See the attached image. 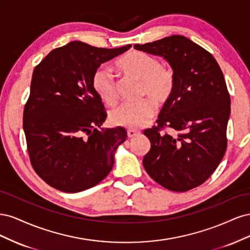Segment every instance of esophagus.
<instances>
[{"instance_id": "1", "label": "esophagus", "mask_w": 250, "mask_h": 250, "mask_svg": "<svg viewBox=\"0 0 250 250\" xmlns=\"http://www.w3.org/2000/svg\"><path fill=\"white\" fill-rule=\"evenodd\" d=\"M138 134H140V131H139V130H135V129H129V130H127V135H128V138L137 137Z\"/></svg>"}]
</instances>
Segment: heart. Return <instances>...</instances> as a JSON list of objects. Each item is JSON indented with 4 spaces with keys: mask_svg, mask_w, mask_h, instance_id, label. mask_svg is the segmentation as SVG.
<instances>
[{
    "mask_svg": "<svg viewBox=\"0 0 250 250\" xmlns=\"http://www.w3.org/2000/svg\"><path fill=\"white\" fill-rule=\"evenodd\" d=\"M116 66L126 76L141 80L140 96L147 98L123 103L113 109L109 115L110 122L130 129L142 127L155 115V104L162 106L169 101L175 88V73L172 67L161 64L154 56L141 51H131L121 56ZM92 86L105 104L112 106L117 103V84L107 67H99L94 73Z\"/></svg>",
    "mask_w": 250,
    "mask_h": 250,
    "instance_id": "heart-1",
    "label": "heart"
}]
</instances>
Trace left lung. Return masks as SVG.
Masks as SVG:
<instances>
[{"label":"left lung","instance_id":"1","mask_svg":"<svg viewBox=\"0 0 250 250\" xmlns=\"http://www.w3.org/2000/svg\"><path fill=\"white\" fill-rule=\"evenodd\" d=\"M133 47L164 57L176 79L157 126L144 131L151 143L144 168L170 191L192 190L215 172L228 146L230 97L223 73L209 52L183 35ZM166 127L177 133H162Z\"/></svg>","mask_w":250,"mask_h":250}]
</instances>
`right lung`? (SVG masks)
<instances>
[{"label":"right lung","mask_w":250,"mask_h":250,"mask_svg":"<svg viewBox=\"0 0 250 250\" xmlns=\"http://www.w3.org/2000/svg\"><path fill=\"white\" fill-rule=\"evenodd\" d=\"M130 47L104 49L71 42L35 66L22 126L34 171L56 190H87L111 171L113 152L127 132L123 127L99 130L107 115L92 78L102 63Z\"/></svg>","instance_id":"right-lung-1"}]
</instances>
